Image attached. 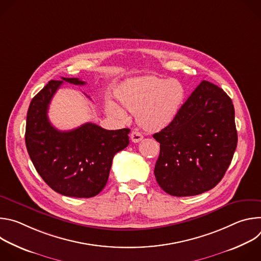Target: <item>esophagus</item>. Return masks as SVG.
Listing matches in <instances>:
<instances>
[{"label":"esophagus","instance_id":"34e87169","mask_svg":"<svg viewBox=\"0 0 261 261\" xmlns=\"http://www.w3.org/2000/svg\"><path fill=\"white\" fill-rule=\"evenodd\" d=\"M130 138H131V140L133 141V142H139L142 138H143V135L139 132V131H137V130H134V131H132V133L130 134Z\"/></svg>","mask_w":261,"mask_h":261}]
</instances>
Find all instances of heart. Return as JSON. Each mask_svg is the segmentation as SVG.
<instances>
[{"instance_id": "b5f03b06", "label": "heart", "mask_w": 261, "mask_h": 261, "mask_svg": "<svg viewBox=\"0 0 261 261\" xmlns=\"http://www.w3.org/2000/svg\"><path fill=\"white\" fill-rule=\"evenodd\" d=\"M121 102L133 114L138 123L148 131H158L169 125L179 110L184 97V86L176 80L154 75L126 81L119 89ZM115 114L123 117V111L114 103L109 105Z\"/></svg>"}]
</instances>
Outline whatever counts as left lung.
I'll return each mask as SVG.
<instances>
[{
	"mask_svg": "<svg viewBox=\"0 0 261 261\" xmlns=\"http://www.w3.org/2000/svg\"><path fill=\"white\" fill-rule=\"evenodd\" d=\"M153 137L160 143L154 173L166 193L179 197L208 191L224 176L237 148L232 101L202 81L172 122Z\"/></svg>",
	"mask_w": 261,
	"mask_h": 261,
	"instance_id": "8db88e82",
	"label": "left lung"
}]
</instances>
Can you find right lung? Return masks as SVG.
<instances>
[{
    "label": "right lung",
    "instance_id": "add662e5",
    "mask_svg": "<svg viewBox=\"0 0 261 261\" xmlns=\"http://www.w3.org/2000/svg\"><path fill=\"white\" fill-rule=\"evenodd\" d=\"M64 82L86 84L79 79L50 81L32 99L27 115L25 145L37 172L53 190L65 196L89 198L105 187L115 155L129 144L130 129L106 130L93 123L71 131L56 129L47 111Z\"/></svg>",
    "mask_w": 261,
    "mask_h": 261
}]
</instances>
